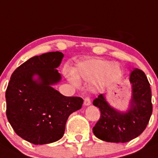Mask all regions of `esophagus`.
<instances>
[{
    "instance_id": "esophagus-1",
    "label": "esophagus",
    "mask_w": 158,
    "mask_h": 158,
    "mask_svg": "<svg viewBox=\"0 0 158 158\" xmlns=\"http://www.w3.org/2000/svg\"><path fill=\"white\" fill-rule=\"evenodd\" d=\"M84 104L85 106H90L91 104V99H90L89 97H86L85 98V102H84Z\"/></svg>"
}]
</instances>
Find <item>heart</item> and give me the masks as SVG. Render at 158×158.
Masks as SVG:
<instances>
[{"instance_id":"1","label":"heart","mask_w":158,"mask_h":158,"mask_svg":"<svg viewBox=\"0 0 158 158\" xmlns=\"http://www.w3.org/2000/svg\"><path fill=\"white\" fill-rule=\"evenodd\" d=\"M123 72L119 64L109 60L91 59L80 62L72 69L71 74L67 75V80L73 86L78 88L80 81L94 82L100 88L116 83L121 79Z\"/></svg>"}]
</instances>
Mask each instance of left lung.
Returning <instances> with one entry per match:
<instances>
[{
    "label": "left lung",
    "instance_id": "8db88e82",
    "mask_svg": "<svg viewBox=\"0 0 158 158\" xmlns=\"http://www.w3.org/2000/svg\"><path fill=\"white\" fill-rule=\"evenodd\" d=\"M132 97L130 108L121 112L112 107L101 94L93 101L101 116L93 127L94 136L102 140L126 143L137 137L145 130L153 110L150 83L143 71L133 69L130 75Z\"/></svg>",
    "mask_w": 158,
    "mask_h": 158
}]
</instances>
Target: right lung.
Segmentation results:
<instances>
[{"mask_svg": "<svg viewBox=\"0 0 158 158\" xmlns=\"http://www.w3.org/2000/svg\"><path fill=\"white\" fill-rule=\"evenodd\" d=\"M63 58L58 51L30 58L13 72L6 90L9 123L20 137L35 145L61 139L69 115L84 102L52 88L61 81L56 68Z\"/></svg>", "mask_w": 158, "mask_h": 158, "instance_id": "add662e5", "label": "right lung"}]
</instances>
